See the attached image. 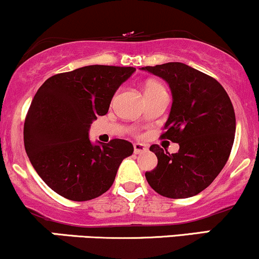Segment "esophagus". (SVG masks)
<instances>
[{"instance_id":"34e87169","label":"esophagus","mask_w":259,"mask_h":259,"mask_svg":"<svg viewBox=\"0 0 259 259\" xmlns=\"http://www.w3.org/2000/svg\"><path fill=\"white\" fill-rule=\"evenodd\" d=\"M133 148H135V153L136 154H141V153H144V151L148 150V147L145 144H142V143H136L135 145H133Z\"/></svg>"}]
</instances>
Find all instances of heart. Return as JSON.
I'll list each match as a JSON object with an SVG mask.
<instances>
[{"label": "heart", "mask_w": 259, "mask_h": 259, "mask_svg": "<svg viewBox=\"0 0 259 259\" xmlns=\"http://www.w3.org/2000/svg\"><path fill=\"white\" fill-rule=\"evenodd\" d=\"M167 96V88L159 81H149L145 84V97L149 98H157V97Z\"/></svg>", "instance_id": "heart-1"}]
</instances>
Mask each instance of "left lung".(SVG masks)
Masks as SVG:
<instances>
[{"label": "left lung", "mask_w": 259, "mask_h": 259, "mask_svg": "<svg viewBox=\"0 0 259 259\" xmlns=\"http://www.w3.org/2000/svg\"><path fill=\"white\" fill-rule=\"evenodd\" d=\"M142 69L169 84L173 103L161 138L179 144L176 154L151 145L157 166L145 178L165 197L196 195L214 181L229 159L236 127L232 100L215 78L183 63Z\"/></svg>", "instance_id": "8db88e82"}]
</instances>
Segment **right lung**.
Instances as JSON below:
<instances>
[{
	"label": "right lung",
	"instance_id": "right-lung-1",
	"mask_svg": "<svg viewBox=\"0 0 259 259\" xmlns=\"http://www.w3.org/2000/svg\"><path fill=\"white\" fill-rule=\"evenodd\" d=\"M132 66L88 65L53 75L38 88L24 122L30 162L52 190L72 201L96 199L110 189L133 145L111 139L93 145L88 130L109 110Z\"/></svg>",
	"mask_w": 259,
	"mask_h": 259
}]
</instances>
